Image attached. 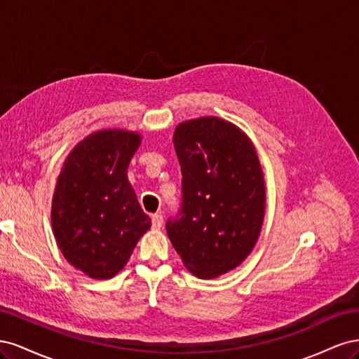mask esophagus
I'll return each mask as SVG.
<instances>
[{
	"label": "esophagus",
	"instance_id": "obj_1",
	"mask_svg": "<svg viewBox=\"0 0 359 359\" xmlns=\"http://www.w3.org/2000/svg\"><path fill=\"white\" fill-rule=\"evenodd\" d=\"M151 224H153L154 229H160V227L163 226V215L161 212H156L151 215Z\"/></svg>",
	"mask_w": 359,
	"mask_h": 359
}]
</instances>
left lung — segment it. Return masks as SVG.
I'll return each instance as SVG.
<instances>
[{
	"instance_id": "left-lung-1",
	"label": "left lung",
	"mask_w": 359,
	"mask_h": 359,
	"mask_svg": "<svg viewBox=\"0 0 359 359\" xmlns=\"http://www.w3.org/2000/svg\"><path fill=\"white\" fill-rule=\"evenodd\" d=\"M181 205L166 222L172 245L190 273L219 277L252 252L265 215V181L250 139L215 116L177 127Z\"/></svg>"
}]
</instances>
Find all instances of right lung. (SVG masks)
<instances>
[{
  "mask_svg": "<svg viewBox=\"0 0 359 359\" xmlns=\"http://www.w3.org/2000/svg\"><path fill=\"white\" fill-rule=\"evenodd\" d=\"M136 133L103 130L72 151L57 182L52 227L69 262L93 278H111L151 226L127 180Z\"/></svg>",
  "mask_w": 359,
  "mask_h": 359,
  "instance_id": "1",
  "label": "right lung"
}]
</instances>
